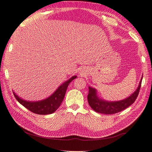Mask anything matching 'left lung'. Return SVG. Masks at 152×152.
Wrapping results in <instances>:
<instances>
[{"mask_svg": "<svg viewBox=\"0 0 152 152\" xmlns=\"http://www.w3.org/2000/svg\"><path fill=\"white\" fill-rule=\"evenodd\" d=\"M142 80V77L141 78L137 89L133 94L128 96L127 98L118 101H108L99 97L96 89L89 86V94L88 95L89 104L93 110L104 114H113L124 110L133 104L135 100L137 99L140 91Z\"/></svg>", "mask_w": 152, "mask_h": 152, "instance_id": "left-lung-1", "label": "left lung"}]
</instances>
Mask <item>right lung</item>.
<instances>
[{
  "instance_id": "obj_1",
  "label": "right lung",
  "mask_w": 152,
  "mask_h": 152,
  "mask_svg": "<svg viewBox=\"0 0 152 152\" xmlns=\"http://www.w3.org/2000/svg\"><path fill=\"white\" fill-rule=\"evenodd\" d=\"M77 78L76 76H73L71 78L66 80V82L63 83L56 91H54L52 95H51L48 98L41 100L38 101H28L21 99V97L14 93V96L18 100V101L21 104L27 108L32 112L40 115H47L51 114L56 112L59 108L61 104L62 103L66 91L69 83L74 79Z\"/></svg>"
}]
</instances>
